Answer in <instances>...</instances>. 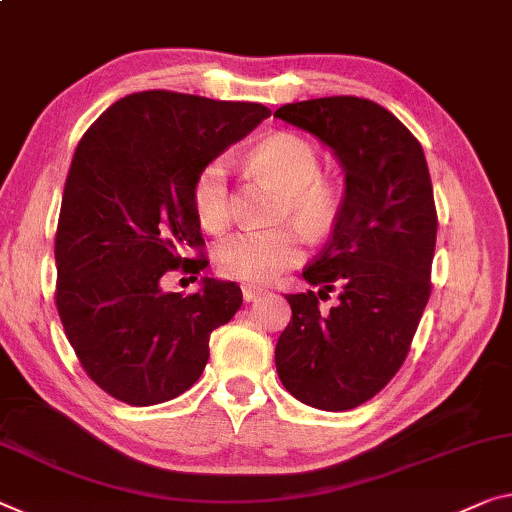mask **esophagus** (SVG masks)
I'll list each match as a JSON object with an SVG mask.
<instances>
[{
  "mask_svg": "<svg viewBox=\"0 0 512 512\" xmlns=\"http://www.w3.org/2000/svg\"><path fill=\"white\" fill-rule=\"evenodd\" d=\"M263 293H265V288H261V286H254V283H242V297H245L247 302L258 300Z\"/></svg>",
  "mask_w": 512,
  "mask_h": 512,
  "instance_id": "34e87169",
  "label": "esophagus"
}]
</instances>
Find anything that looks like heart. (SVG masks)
I'll use <instances>...</instances> for the list:
<instances>
[{"label": "heart", "instance_id": "1", "mask_svg": "<svg viewBox=\"0 0 512 512\" xmlns=\"http://www.w3.org/2000/svg\"><path fill=\"white\" fill-rule=\"evenodd\" d=\"M251 160L277 183L286 199L281 217H295L313 238H320L334 224L341 208V190L322 174L320 148L311 139L293 132L267 137ZM192 208L199 224L208 231H222L233 219L229 185V160L212 157L203 164L192 183ZM304 258V233L300 226L283 224L274 229H242L217 245V267L226 277L267 283Z\"/></svg>", "mask_w": 512, "mask_h": 512}]
</instances>
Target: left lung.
I'll return each mask as SVG.
<instances>
[{"label": "left lung", "instance_id": "1", "mask_svg": "<svg viewBox=\"0 0 512 512\" xmlns=\"http://www.w3.org/2000/svg\"><path fill=\"white\" fill-rule=\"evenodd\" d=\"M277 119L309 130L345 171L332 238L304 267L320 290L286 295L293 309L274 361L297 400L343 412L387 387L426 309L437 208L423 148L373 100L332 96L283 105ZM336 289L339 302L322 310Z\"/></svg>", "mask_w": 512, "mask_h": 512}]
</instances>
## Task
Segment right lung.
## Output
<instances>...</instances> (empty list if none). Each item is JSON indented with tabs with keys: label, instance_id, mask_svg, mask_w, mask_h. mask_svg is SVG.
<instances>
[{
	"label": "right lung",
	"instance_id": "obj_1",
	"mask_svg": "<svg viewBox=\"0 0 512 512\" xmlns=\"http://www.w3.org/2000/svg\"><path fill=\"white\" fill-rule=\"evenodd\" d=\"M267 116L258 102L139 91L77 144L54 235V302L86 375L121 403L157 405L190 389L212 329L242 306L233 281L203 279L192 295L164 293L162 281L176 270L196 281L208 267L194 176Z\"/></svg>",
	"mask_w": 512,
	"mask_h": 512
}]
</instances>
